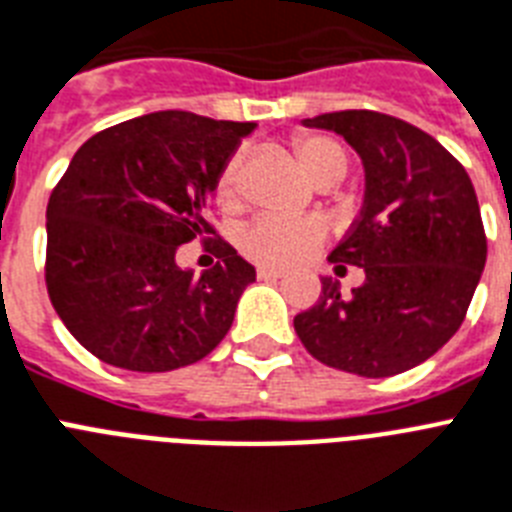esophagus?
Segmentation results:
<instances>
[{
  "label": "esophagus",
  "instance_id": "esophagus-1",
  "mask_svg": "<svg viewBox=\"0 0 512 512\" xmlns=\"http://www.w3.org/2000/svg\"><path fill=\"white\" fill-rule=\"evenodd\" d=\"M282 274L285 272H280V269H269V266H259V269H256V277H259V280H280Z\"/></svg>",
  "mask_w": 512,
  "mask_h": 512
}]
</instances>
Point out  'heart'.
I'll list each match as a JSON object with an SVG mask.
<instances>
[{"label":"heart","mask_w":512,"mask_h":512,"mask_svg":"<svg viewBox=\"0 0 512 512\" xmlns=\"http://www.w3.org/2000/svg\"><path fill=\"white\" fill-rule=\"evenodd\" d=\"M295 154L301 159L303 170L311 175L316 185L340 183L348 172V154L340 143L327 135H301L295 138ZM214 196L222 209H235L240 204V154L230 156L219 170ZM327 235V227L314 217L285 219V217H259L253 219L246 230L240 232L238 246L248 259L261 266H290L303 256L319 248Z\"/></svg>","instance_id":"1"}]
</instances>
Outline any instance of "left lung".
<instances>
[{
    "label": "left lung",
    "instance_id": "8db88e82",
    "mask_svg": "<svg viewBox=\"0 0 512 512\" xmlns=\"http://www.w3.org/2000/svg\"><path fill=\"white\" fill-rule=\"evenodd\" d=\"M303 125L335 130L361 156L363 209L329 261L363 266L366 282L345 298L322 277L295 332L332 369L371 379L413 369L458 332L487 264L474 183L442 143L390 114L345 109Z\"/></svg>",
    "mask_w": 512,
    "mask_h": 512
}]
</instances>
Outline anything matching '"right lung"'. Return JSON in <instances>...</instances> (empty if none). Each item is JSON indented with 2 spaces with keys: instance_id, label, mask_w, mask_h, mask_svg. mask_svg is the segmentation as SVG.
<instances>
[{
  "instance_id": "right-lung-1",
  "label": "right lung",
  "mask_w": 512,
  "mask_h": 512,
  "mask_svg": "<svg viewBox=\"0 0 512 512\" xmlns=\"http://www.w3.org/2000/svg\"><path fill=\"white\" fill-rule=\"evenodd\" d=\"M253 122L154 112L88 138L46 206V290L75 340L109 366L172 371L201 361L232 327L256 269L222 238L193 277L177 246L206 222L219 170Z\"/></svg>"
}]
</instances>
